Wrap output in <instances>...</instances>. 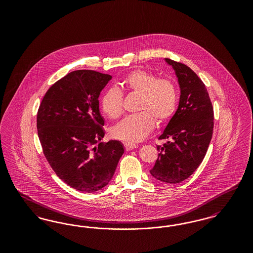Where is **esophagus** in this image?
Segmentation results:
<instances>
[{"label": "esophagus", "instance_id": "1", "mask_svg": "<svg viewBox=\"0 0 253 253\" xmlns=\"http://www.w3.org/2000/svg\"><path fill=\"white\" fill-rule=\"evenodd\" d=\"M124 148H125V150H126V151H131V150H133V149H135V148H136V144H134V143H129V142H125V143H124Z\"/></svg>", "mask_w": 253, "mask_h": 253}]
</instances>
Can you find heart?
Returning <instances> with one entry per match:
<instances>
[{"instance_id": "1", "label": "heart", "mask_w": 253, "mask_h": 253, "mask_svg": "<svg viewBox=\"0 0 253 253\" xmlns=\"http://www.w3.org/2000/svg\"><path fill=\"white\" fill-rule=\"evenodd\" d=\"M122 88L140 94L134 115L126 117L111 129L113 137L129 143L145 138L157 123H165L173 116L178 101V91L174 82L169 78H157L145 69L129 73L121 83ZM102 111L110 119H118L123 113V95L120 89L112 87L101 97Z\"/></svg>"}]
</instances>
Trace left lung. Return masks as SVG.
Returning a JSON list of instances; mask_svg holds the SVG:
<instances>
[{
  "mask_svg": "<svg viewBox=\"0 0 253 253\" xmlns=\"http://www.w3.org/2000/svg\"><path fill=\"white\" fill-rule=\"evenodd\" d=\"M180 86L179 105L158 139L159 151L151 174L175 184L190 177L203 161L213 132V107L204 83L184 63L170 59Z\"/></svg>",
  "mask_w": 253,
  "mask_h": 253,
  "instance_id": "1",
  "label": "left lung"
}]
</instances>
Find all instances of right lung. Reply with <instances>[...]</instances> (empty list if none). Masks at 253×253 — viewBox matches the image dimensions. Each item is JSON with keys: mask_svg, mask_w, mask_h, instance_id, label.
Wrapping results in <instances>:
<instances>
[{"mask_svg": "<svg viewBox=\"0 0 253 253\" xmlns=\"http://www.w3.org/2000/svg\"><path fill=\"white\" fill-rule=\"evenodd\" d=\"M111 79L94 70L73 71L49 88L38 110V135L49 165L84 193L108 184L124 153L118 140L94 146L104 136L98 96Z\"/></svg>", "mask_w": 253, "mask_h": 253, "instance_id": "right-lung-1", "label": "right lung"}]
</instances>
